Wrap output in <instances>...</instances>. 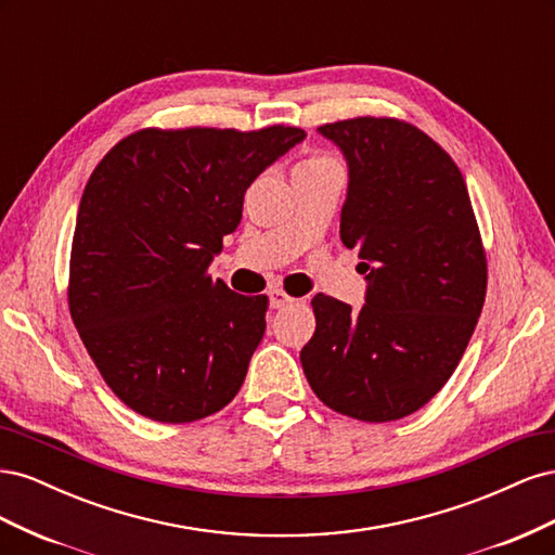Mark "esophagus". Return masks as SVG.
<instances>
[{
    "label": "esophagus",
    "instance_id": "obj_1",
    "mask_svg": "<svg viewBox=\"0 0 555 555\" xmlns=\"http://www.w3.org/2000/svg\"><path fill=\"white\" fill-rule=\"evenodd\" d=\"M292 304H294V298L284 294L282 289H273V292H271V308L282 310V308H287V306H292Z\"/></svg>",
    "mask_w": 555,
    "mask_h": 555
}]
</instances>
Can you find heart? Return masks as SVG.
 Segmentation results:
<instances>
[{
    "instance_id": "b5f03b06",
    "label": "heart",
    "mask_w": 555,
    "mask_h": 555,
    "mask_svg": "<svg viewBox=\"0 0 555 555\" xmlns=\"http://www.w3.org/2000/svg\"><path fill=\"white\" fill-rule=\"evenodd\" d=\"M326 162H333V159L326 157V155H317V157H310V159L304 162V164H326Z\"/></svg>"
}]
</instances>
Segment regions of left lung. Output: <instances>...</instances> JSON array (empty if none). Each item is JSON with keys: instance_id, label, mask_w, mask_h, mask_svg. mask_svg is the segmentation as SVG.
Segmentation results:
<instances>
[{"instance_id": "1", "label": "left lung", "mask_w": 555, "mask_h": 555, "mask_svg": "<svg viewBox=\"0 0 555 555\" xmlns=\"http://www.w3.org/2000/svg\"><path fill=\"white\" fill-rule=\"evenodd\" d=\"M349 182L345 247L359 249L365 304L317 294L300 363L317 398L359 422H396L438 393L473 338L486 255L459 166L422 129L393 117L319 127Z\"/></svg>"}]
</instances>
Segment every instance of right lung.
I'll return each mask as SVG.
<instances>
[{
    "instance_id": "obj_1",
    "label": "right lung",
    "mask_w": 555,
    "mask_h": 555,
    "mask_svg": "<svg viewBox=\"0 0 555 555\" xmlns=\"http://www.w3.org/2000/svg\"><path fill=\"white\" fill-rule=\"evenodd\" d=\"M304 139L282 125L141 129L96 164L76 217L69 310L133 412L190 424L238 393L268 298L231 292L208 266L241 224L249 184Z\"/></svg>"
}]
</instances>
